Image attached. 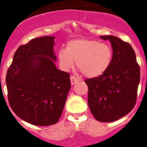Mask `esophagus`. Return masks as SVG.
<instances>
[{"label":"esophagus","mask_w":147,"mask_h":147,"mask_svg":"<svg viewBox=\"0 0 147 147\" xmlns=\"http://www.w3.org/2000/svg\"><path fill=\"white\" fill-rule=\"evenodd\" d=\"M70 81H71V84H72V85H74V84H75L76 83H78V82L79 81V80L76 77L72 75V76L70 77Z\"/></svg>","instance_id":"esophagus-1"}]
</instances>
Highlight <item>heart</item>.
Instances as JSON below:
<instances>
[{
  "label": "heart",
  "instance_id": "obj_1",
  "mask_svg": "<svg viewBox=\"0 0 147 147\" xmlns=\"http://www.w3.org/2000/svg\"><path fill=\"white\" fill-rule=\"evenodd\" d=\"M113 59L112 47L107 43L90 39H77L67 42L58 53L61 68L67 71L74 67L89 78H96L107 72Z\"/></svg>",
  "mask_w": 147,
  "mask_h": 147
}]
</instances>
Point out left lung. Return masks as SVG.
<instances>
[{
    "label": "left lung",
    "mask_w": 147,
    "mask_h": 147,
    "mask_svg": "<svg viewBox=\"0 0 147 147\" xmlns=\"http://www.w3.org/2000/svg\"><path fill=\"white\" fill-rule=\"evenodd\" d=\"M109 40L113 59L105 73L86 79L88 104L97 121L111 122L125 116L134 107L140 82V68L131 45L114 36H102Z\"/></svg>",
    "instance_id": "obj_1"
}]
</instances>
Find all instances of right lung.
<instances>
[{"label":"right lung","mask_w":147,"mask_h":147,"mask_svg":"<svg viewBox=\"0 0 147 147\" xmlns=\"http://www.w3.org/2000/svg\"><path fill=\"white\" fill-rule=\"evenodd\" d=\"M54 39L42 36L20 46L6 74L10 107L18 117L37 126L57 123L71 87L69 74L54 63Z\"/></svg>","instance_id":"add662e5"}]
</instances>
